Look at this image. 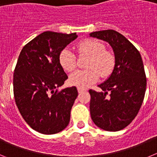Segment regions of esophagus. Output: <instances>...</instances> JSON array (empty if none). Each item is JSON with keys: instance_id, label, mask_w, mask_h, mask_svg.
Segmentation results:
<instances>
[{"instance_id": "34e87169", "label": "esophagus", "mask_w": 157, "mask_h": 157, "mask_svg": "<svg viewBox=\"0 0 157 157\" xmlns=\"http://www.w3.org/2000/svg\"><path fill=\"white\" fill-rule=\"evenodd\" d=\"M85 91H86V89H82V88H80V87H78V94H82V93L85 92Z\"/></svg>"}]
</instances>
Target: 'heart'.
Wrapping results in <instances>:
<instances>
[{
    "label": "heart",
    "instance_id": "b5f03b06",
    "mask_svg": "<svg viewBox=\"0 0 157 157\" xmlns=\"http://www.w3.org/2000/svg\"><path fill=\"white\" fill-rule=\"evenodd\" d=\"M77 51L79 55H88V68L78 70L71 75L69 81L71 85L86 88L99 79L100 75L105 78L112 73L116 64V59L112 52L105 50L103 43L95 39H85L78 43ZM59 61L61 67L67 71H73L77 67L75 53L69 48L60 52Z\"/></svg>",
    "mask_w": 157,
    "mask_h": 157
}]
</instances>
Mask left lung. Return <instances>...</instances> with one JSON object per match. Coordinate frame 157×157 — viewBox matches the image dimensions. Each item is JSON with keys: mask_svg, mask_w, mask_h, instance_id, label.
Wrapping results in <instances>:
<instances>
[{"mask_svg": "<svg viewBox=\"0 0 157 157\" xmlns=\"http://www.w3.org/2000/svg\"><path fill=\"white\" fill-rule=\"evenodd\" d=\"M90 35L109 42L116 59L109 79L98 86L104 92L89 90L91 118L98 127L107 131L123 130L138 115L145 98L146 75L141 54L114 30L93 32Z\"/></svg>", "mask_w": 157, "mask_h": 157, "instance_id": "8db88e82", "label": "left lung"}]
</instances>
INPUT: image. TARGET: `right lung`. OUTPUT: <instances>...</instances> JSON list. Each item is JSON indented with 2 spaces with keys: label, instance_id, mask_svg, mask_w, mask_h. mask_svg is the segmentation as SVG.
<instances>
[{
  "label": "right lung",
  "instance_id": "right-lung-1",
  "mask_svg": "<svg viewBox=\"0 0 157 157\" xmlns=\"http://www.w3.org/2000/svg\"><path fill=\"white\" fill-rule=\"evenodd\" d=\"M77 37L76 33L44 32L19 54L13 74L14 98L26 123L41 134L59 133L70 121L78 91L75 86L57 91L67 79L59 56Z\"/></svg>",
  "mask_w": 157,
  "mask_h": 157
}]
</instances>
